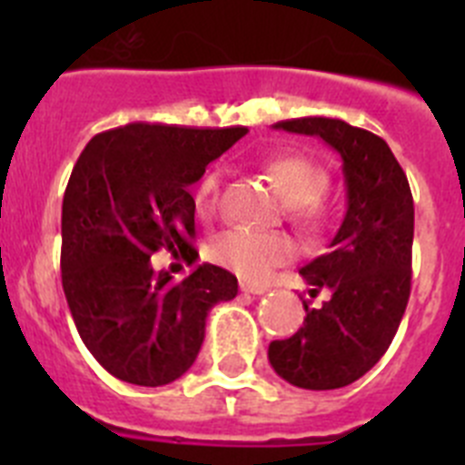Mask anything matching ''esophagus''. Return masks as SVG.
I'll return each mask as SVG.
<instances>
[{
  "instance_id": "34e87169",
  "label": "esophagus",
  "mask_w": 465,
  "mask_h": 465,
  "mask_svg": "<svg viewBox=\"0 0 465 465\" xmlns=\"http://www.w3.org/2000/svg\"><path fill=\"white\" fill-rule=\"evenodd\" d=\"M240 289L244 291V293H252V295H262L268 293V286H261V283H249V282H242Z\"/></svg>"
}]
</instances>
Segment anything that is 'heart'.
<instances>
[{"mask_svg":"<svg viewBox=\"0 0 465 465\" xmlns=\"http://www.w3.org/2000/svg\"><path fill=\"white\" fill-rule=\"evenodd\" d=\"M265 170L289 203L291 219L305 230H319L323 213L319 197L328 188V174L322 165L307 155H274L265 163ZM221 172L212 170L195 186V212L200 219H212L219 212ZM298 246L289 235L282 232H262L252 228L225 230L207 246V258L219 268L235 272L246 282H262L274 268L293 261Z\"/></svg>","mask_w":465,"mask_h":465,"instance_id":"obj_1","label":"heart"}]
</instances>
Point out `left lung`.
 <instances>
[{
    "instance_id": "8db88e82",
    "label": "left lung",
    "mask_w": 465,
    "mask_h": 465,
    "mask_svg": "<svg viewBox=\"0 0 465 465\" xmlns=\"http://www.w3.org/2000/svg\"><path fill=\"white\" fill-rule=\"evenodd\" d=\"M277 130L322 137L342 158L347 213L331 249L300 270L310 295L326 289L319 310L286 340L270 342L268 359L300 389H340L384 356L405 314L412 282L414 203L408 176L389 143L338 118H293Z\"/></svg>"
}]
</instances>
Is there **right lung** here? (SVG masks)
<instances>
[{
	"instance_id": "obj_1",
	"label": "right lung",
	"mask_w": 465,
	"mask_h": 465,
	"mask_svg": "<svg viewBox=\"0 0 465 465\" xmlns=\"http://www.w3.org/2000/svg\"><path fill=\"white\" fill-rule=\"evenodd\" d=\"M246 133L130 123L94 134L76 160L63 200V289L84 344L118 380H179L203 347L209 310L237 295V277L219 265L172 283L151 256L165 249L195 265L188 186Z\"/></svg>"
}]
</instances>
